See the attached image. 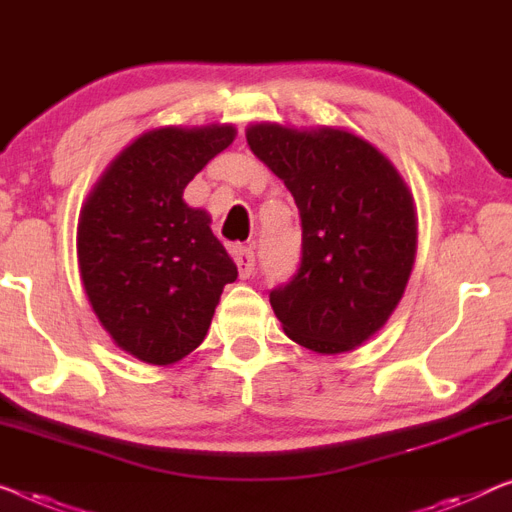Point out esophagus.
Returning <instances> with one entry per match:
<instances>
[{
    "label": "esophagus",
    "mask_w": 512,
    "mask_h": 512,
    "mask_svg": "<svg viewBox=\"0 0 512 512\" xmlns=\"http://www.w3.org/2000/svg\"><path fill=\"white\" fill-rule=\"evenodd\" d=\"M234 262H236V266H239V276L241 278H250L255 273L253 248H246V246L234 248Z\"/></svg>",
    "instance_id": "esophagus-1"
}]
</instances>
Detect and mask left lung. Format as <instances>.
Segmentation results:
<instances>
[{
	"mask_svg": "<svg viewBox=\"0 0 512 512\" xmlns=\"http://www.w3.org/2000/svg\"><path fill=\"white\" fill-rule=\"evenodd\" d=\"M253 154L285 181L301 218V262L271 289L282 329L317 354L349 352L377 333L407 287L416 213L384 154L340 128L255 124Z\"/></svg>",
	"mask_w": 512,
	"mask_h": 512,
	"instance_id": "obj_1",
	"label": "left lung"
}]
</instances>
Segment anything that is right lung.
Returning a JSON list of instances; mask_svg holds the SVG:
<instances>
[{
    "label": "right lung",
    "mask_w": 512,
    "mask_h": 512,
    "mask_svg": "<svg viewBox=\"0 0 512 512\" xmlns=\"http://www.w3.org/2000/svg\"><path fill=\"white\" fill-rule=\"evenodd\" d=\"M234 126L158 128L137 137L96 183L78 225L82 282L112 340L144 363L200 347L239 271L183 188L227 149Z\"/></svg>",
    "instance_id": "right-lung-1"
}]
</instances>
